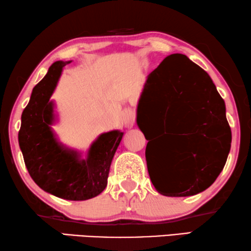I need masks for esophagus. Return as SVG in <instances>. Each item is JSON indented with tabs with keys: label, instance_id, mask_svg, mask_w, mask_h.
Returning <instances> with one entry per match:
<instances>
[{
	"label": "esophagus",
	"instance_id": "1",
	"mask_svg": "<svg viewBox=\"0 0 251 251\" xmlns=\"http://www.w3.org/2000/svg\"><path fill=\"white\" fill-rule=\"evenodd\" d=\"M121 120L122 122L125 123L126 126H132L133 122H134V112L131 109H126L122 111V114H121Z\"/></svg>",
	"mask_w": 251,
	"mask_h": 251
}]
</instances>
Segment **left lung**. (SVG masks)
<instances>
[{"mask_svg": "<svg viewBox=\"0 0 251 251\" xmlns=\"http://www.w3.org/2000/svg\"><path fill=\"white\" fill-rule=\"evenodd\" d=\"M142 100H152L158 111L154 135L161 137L146 148L155 190L167 197L206 190L223 171L231 147L225 101L211 77L189 57L176 53L148 75L137 109L141 131Z\"/></svg>", "mask_w": 251, "mask_h": 251, "instance_id": "8db88e82", "label": "left lung"}]
</instances>
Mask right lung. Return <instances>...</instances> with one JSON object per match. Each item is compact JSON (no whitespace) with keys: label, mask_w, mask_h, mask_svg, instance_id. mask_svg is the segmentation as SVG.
Segmentation results:
<instances>
[{"label":"right lung","mask_w":251,"mask_h":251,"mask_svg":"<svg viewBox=\"0 0 251 251\" xmlns=\"http://www.w3.org/2000/svg\"><path fill=\"white\" fill-rule=\"evenodd\" d=\"M69 63L71 61H56L33 88L21 117L19 145L28 174L41 189L59 198L79 201L94 198L105 189L123 132L112 130L99 135L85 159L59 142L51 126L55 121L51 97Z\"/></svg>","instance_id":"1"}]
</instances>
